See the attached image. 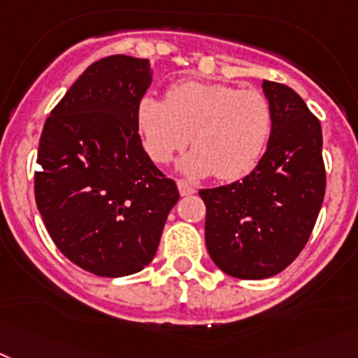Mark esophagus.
Segmentation results:
<instances>
[{
  "label": "esophagus",
  "instance_id": "1",
  "mask_svg": "<svg viewBox=\"0 0 358 358\" xmlns=\"http://www.w3.org/2000/svg\"><path fill=\"white\" fill-rule=\"evenodd\" d=\"M176 185H178V191L182 196H189V194L196 193V189H194L191 184H187V182H184V180H178V184Z\"/></svg>",
  "mask_w": 358,
  "mask_h": 358
}]
</instances>
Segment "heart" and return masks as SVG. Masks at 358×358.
Instances as JSON below:
<instances>
[{"mask_svg":"<svg viewBox=\"0 0 358 358\" xmlns=\"http://www.w3.org/2000/svg\"><path fill=\"white\" fill-rule=\"evenodd\" d=\"M136 122L147 155L156 164L169 162L191 134L194 149L178 162L180 171L235 180L253 169L266 151L273 109L262 92L185 80L171 87L167 100L143 96Z\"/></svg>","mask_w":358,"mask_h":358,"instance_id":"1","label":"heart"}]
</instances>
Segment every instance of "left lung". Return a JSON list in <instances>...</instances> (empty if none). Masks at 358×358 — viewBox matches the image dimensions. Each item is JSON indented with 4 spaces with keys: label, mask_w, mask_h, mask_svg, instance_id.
<instances>
[{
    "label": "left lung",
    "mask_w": 358,
    "mask_h": 358,
    "mask_svg": "<svg viewBox=\"0 0 358 358\" xmlns=\"http://www.w3.org/2000/svg\"><path fill=\"white\" fill-rule=\"evenodd\" d=\"M273 131L257 167L240 182L202 189L206 245L227 275L260 280L304 249L326 193L322 127L291 87L262 82Z\"/></svg>",
    "instance_id": "obj_1"
}]
</instances>
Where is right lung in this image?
Here are the masks:
<instances>
[{"instance_id": "right-lung-1", "label": "right lung", "mask_w": 358, "mask_h": 358, "mask_svg": "<svg viewBox=\"0 0 358 358\" xmlns=\"http://www.w3.org/2000/svg\"><path fill=\"white\" fill-rule=\"evenodd\" d=\"M149 59L109 56L87 67L43 125L36 206L56 248L98 276L142 271L155 258L178 189L143 151L138 103Z\"/></svg>"}]
</instances>
